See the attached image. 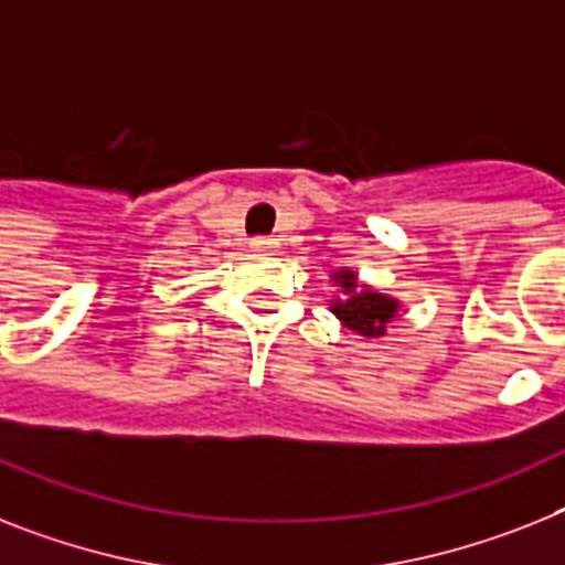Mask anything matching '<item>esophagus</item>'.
<instances>
[{
	"mask_svg": "<svg viewBox=\"0 0 565 565\" xmlns=\"http://www.w3.org/2000/svg\"><path fill=\"white\" fill-rule=\"evenodd\" d=\"M274 245H277V242L268 239V236H254V239H250V248L254 250H271Z\"/></svg>",
	"mask_w": 565,
	"mask_h": 565,
	"instance_id": "esophagus-1",
	"label": "esophagus"
}]
</instances>
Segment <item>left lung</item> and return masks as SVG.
I'll use <instances>...</instances> for the list:
<instances>
[{
	"label": "left lung",
	"instance_id": "8db88e82",
	"mask_svg": "<svg viewBox=\"0 0 565 565\" xmlns=\"http://www.w3.org/2000/svg\"><path fill=\"white\" fill-rule=\"evenodd\" d=\"M334 282L347 291L343 300L332 302V311L338 315L340 323L352 329V332L363 334V338H381L386 332V323L398 311V302L393 297L370 291V288H358L352 271H338Z\"/></svg>",
	"mask_w": 565,
	"mask_h": 565
}]
</instances>
